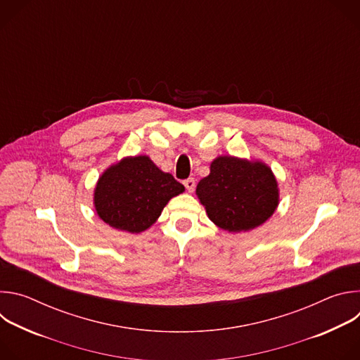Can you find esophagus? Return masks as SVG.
<instances>
[{"label": "esophagus", "instance_id": "obj_1", "mask_svg": "<svg viewBox=\"0 0 360 360\" xmlns=\"http://www.w3.org/2000/svg\"><path fill=\"white\" fill-rule=\"evenodd\" d=\"M184 185H185V188H186V191L191 193V192H193V189H195V186H196V184H195V179L193 178H188V179H185L184 181Z\"/></svg>", "mask_w": 360, "mask_h": 360}]
</instances>
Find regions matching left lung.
Returning a JSON list of instances; mask_svg holds the SVG:
<instances>
[{"label":"left lung","mask_w":360,"mask_h":360,"mask_svg":"<svg viewBox=\"0 0 360 360\" xmlns=\"http://www.w3.org/2000/svg\"><path fill=\"white\" fill-rule=\"evenodd\" d=\"M210 169V175L198 182L196 196L218 228L248 232L275 214L279 184L264 161L221 155Z\"/></svg>","instance_id":"left-lung-1"}]
</instances>
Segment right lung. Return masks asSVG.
<instances>
[{"mask_svg": "<svg viewBox=\"0 0 360 360\" xmlns=\"http://www.w3.org/2000/svg\"><path fill=\"white\" fill-rule=\"evenodd\" d=\"M185 191L148 155L125 157L102 172L94 189L99 219L114 229L141 233L161 217L167 203Z\"/></svg>", "mask_w": 360, "mask_h": 360, "instance_id": "add662e5", "label": "right lung"}]
</instances>
